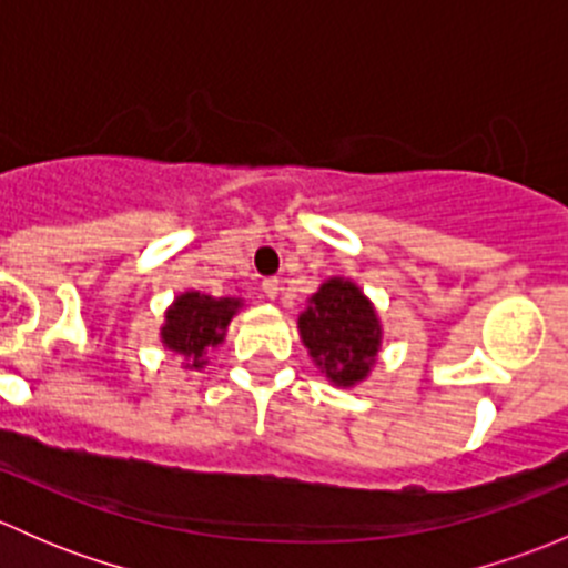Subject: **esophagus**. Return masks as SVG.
Masks as SVG:
<instances>
[{
  "instance_id": "34e87169",
  "label": "esophagus",
  "mask_w": 568,
  "mask_h": 568,
  "mask_svg": "<svg viewBox=\"0 0 568 568\" xmlns=\"http://www.w3.org/2000/svg\"><path fill=\"white\" fill-rule=\"evenodd\" d=\"M263 296H266V300H277V294H280V280H274V277H268V280H263Z\"/></svg>"
}]
</instances>
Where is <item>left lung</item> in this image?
Here are the masks:
<instances>
[{
	"instance_id": "1",
	"label": "left lung",
	"mask_w": 568,
	"mask_h": 568,
	"mask_svg": "<svg viewBox=\"0 0 568 568\" xmlns=\"http://www.w3.org/2000/svg\"><path fill=\"white\" fill-rule=\"evenodd\" d=\"M296 329L316 368L341 390L368 379L385 341L376 305L354 280L341 274L326 277L311 294L296 318Z\"/></svg>"
}]
</instances>
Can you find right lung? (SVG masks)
<instances>
[{"label": "right lung", "mask_w": 568, "mask_h": 568, "mask_svg": "<svg viewBox=\"0 0 568 568\" xmlns=\"http://www.w3.org/2000/svg\"><path fill=\"white\" fill-rule=\"evenodd\" d=\"M244 307L242 296H211L203 291H181L164 311L159 326L162 346L181 359L183 371H203L209 354L225 343L227 326Z\"/></svg>", "instance_id": "obj_1"}]
</instances>
